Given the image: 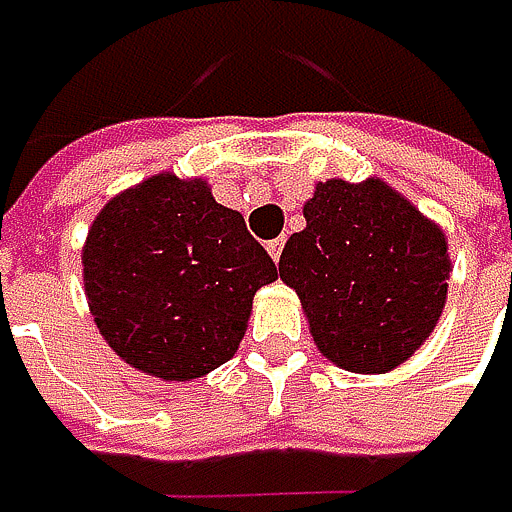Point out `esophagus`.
Returning a JSON list of instances; mask_svg holds the SVG:
<instances>
[{"label": "esophagus", "mask_w": 512, "mask_h": 512, "mask_svg": "<svg viewBox=\"0 0 512 512\" xmlns=\"http://www.w3.org/2000/svg\"><path fill=\"white\" fill-rule=\"evenodd\" d=\"M282 248H285V239H273V242H267V251H270V258L279 264V258H282Z\"/></svg>", "instance_id": "1"}]
</instances>
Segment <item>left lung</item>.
Returning <instances> with one entry per match:
<instances>
[{"label":"left lung","mask_w":512,"mask_h":512,"mask_svg":"<svg viewBox=\"0 0 512 512\" xmlns=\"http://www.w3.org/2000/svg\"><path fill=\"white\" fill-rule=\"evenodd\" d=\"M279 276L300 297L315 349L349 373H388L434 334L449 291L440 224L388 181L327 178L303 203Z\"/></svg>","instance_id":"8db88e82"}]
</instances>
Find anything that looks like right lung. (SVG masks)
<instances>
[{
  "label": "right lung",
  "mask_w": 512,
  "mask_h": 512,
  "mask_svg": "<svg viewBox=\"0 0 512 512\" xmlns=\"http://www.w3.org/2000/svg\"><path fill=\"white\" fill-rule=\"evenodd\" d=\"M102 340L145 376L194 382L230 361L258 288L279 279L206 178L157 172L108 200L81 248Z\"/></svg>",
  "instance_id": "right-lung-1"
}]
</instances>
